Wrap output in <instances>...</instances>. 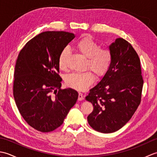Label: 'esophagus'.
<instances>
[{
    "instance_id": "esophagus-1",
    "label": "esophagus",
    "mask_w": 157,
    "mask_h": 157,
    "mask_svg": "<svg viewBox=\"0 0 157 157\" xmlns=\"http://www.w3.org/2000/svg\"><path fill=\"white\" fill-rule=\"evenodd\" d=\"M78 100H79V101H83V100H84V95H83L82 93H80V92H79Z\"/></svg>"
}]
</instances>
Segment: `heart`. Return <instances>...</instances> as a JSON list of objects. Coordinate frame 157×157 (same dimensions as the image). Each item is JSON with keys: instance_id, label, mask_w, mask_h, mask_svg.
Wrapping results in <instances>:
<instances>
[{"instance_id": "heart-1", "label": "heart", "mask_w": 157, "mask_h": 157, "mask_svg": "<svg viewBox=\"0 0 157 157\" xmlns=\"http://www.w3.org/2000/svg\"><path fill=\"white\" fill-rule=\"evenodd\" d=\"M76 47L83 55L87 57L86 65L90 67L96 75L102 76L107 71L112 61V54L108 48H99L97 43L89 36L79 40L76 43ZM69 52V48L65 47L60 53L59 57L60 68L64 69L66 67ZM94 80V75L90 70L82 73H70L65 78L66 84L78 90L87 89Z\"/></svg>"}]
</instances>
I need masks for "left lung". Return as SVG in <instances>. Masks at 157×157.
Returning a JSON list of instances; mask_svg holds the SVG:
<instances>
[{"mask_svg": "<svg viewBox=\"0 0 157 157\" xmlns=\"http://www.w3.org/2000/svg\"><path fill=\"white\" fill-rule=\"evenodd\" d=\"M109 48L111 65L86 96L94 106L87 118L89 125L105 134L117 131L132 118L140 103L144 83L139 56L128 41L117 38Z\"/></svg>", "mask_w": 157, "mask_h": 157, "instance_id": "8db88e82", "label": "left lung"}]
</instances>
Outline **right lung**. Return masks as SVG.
<instances>
[{
	"mask_svg": "<svg viewBox=\"0 0 157 157\" xmlns=\"http://www.w3.org/2000/svg\"><path fill=\"white\" fill-rule=\"evenodd\" d=\"M75 38L73 33L42 32L28 41L17 59L13 96L20 114L28 124L41 132L61 126L77 102L78 93L61 90L59 57Z\"/></svg>",
	"mask_w": 157,
	"mask_h": 157,
	"instance_id": "1",
	"label": "right lung"
}]
</instances>
